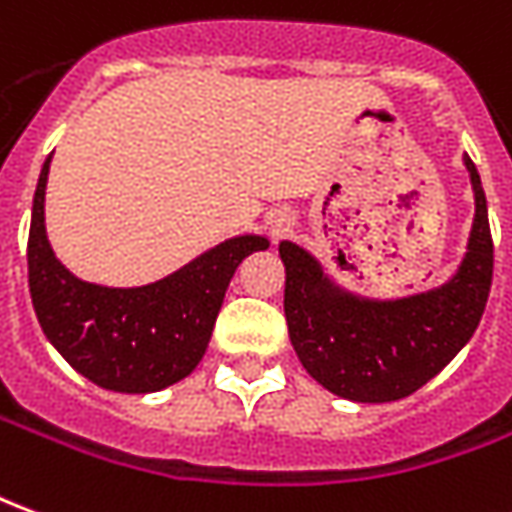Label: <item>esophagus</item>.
I'll list each match as a JSON object with an SVG mask.
<instances>
[{
    "label": "esophagus",
    "instance_id": "1",
    "mask_svg": "<svg viewBox=\"0 0 512 512\" xmlns=\"http://www.w3.org/2000/svg\"><path fill=\"white\" fill-rule=\"evenodd\" d=\"M286 228H289V217H286V215L275 217V220H273V231H275V234H284Z\"/></svg>",
    "mask_w": 512,
    "mask_h": 512
}]
</instances>
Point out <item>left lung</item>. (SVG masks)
I'll use <instances>...</instances> for the list:
<instances>
[{"instance_id":"obj_1","label":"left lung","mask_w":512,"mask_h":512,"mask_svg":"<svg viewBox=\"0 0 512 512\" xmlns=\"http://www.w3.org/2000/svg\"><path fill=\"white\" fill-rule=\"evenodd\" d=\"M474 184V226L458 275L427 295L372 303L342 295L317 262L281 242L286 267L284 314L300 364L344 400L391 402L433 380L477 331L494 278V239L480 173L466 157Z\"/></svg>"}]
</instances>
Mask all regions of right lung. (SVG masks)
Masks as SVG:
<instances>
[{"label":"right lung","instance_id":"right-lung-1","mask_svg":"<svg viewBox=\"0 0 512 512\" xmlns=\"http://www.w3.org/2000/svg\"><path fill=\"white\" fill-rule=\"evenodd\" d=\"M49 162L38 179L27 242L32 306L46 339L101 389L148 394L187 378L204 358L234 270L248 253L267 248V239H228L179 273L137 289L85 284L54 259L46 239Z\"/></svg>","mask_w":512,"mask_h":512}]
</instances>
